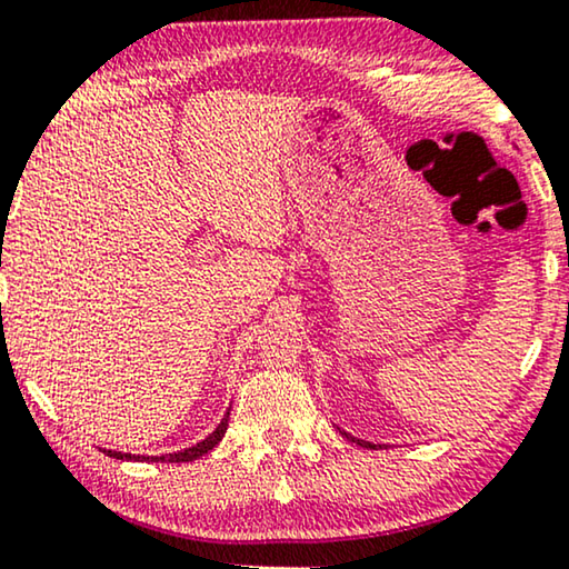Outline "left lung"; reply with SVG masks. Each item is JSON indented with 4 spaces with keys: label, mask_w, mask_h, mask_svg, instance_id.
Listing matches in <instances>:
<instances>
[{
    "label": "left lung",
    "mask_w": 569,
    "mask_h": 569,
    "mask_svg": "<svg viewBox=\"0 0 569 569\" xmlns=\"http://www.w3.org/2000/svg\"><path fill=\"white\" fill-rule=\"evenodd\" d=\"M341 435H347V440H352V442H357V446H360V448H370V450H378V448H383V446H380V442L360 440V438H355V435H349V432H345V430H341Z\"/></svg>",
    "instance_id": "1"
}]
</instances>
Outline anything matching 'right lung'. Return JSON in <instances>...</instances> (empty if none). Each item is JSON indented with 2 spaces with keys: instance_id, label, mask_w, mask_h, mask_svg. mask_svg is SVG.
<instances>
[{
  "instance_id": "obj_1",
  "label": "right lung",
  "mask_w": 569,
  "mask_h": 569,
  "mask_svg": "<svg viewBox=\"0 0 569 569\" xmlns=\"http://www.w3.org/2000/svg\"><path fill=\"white\" fill-rule=\"evenodd\" d=\"M228 419H230V409L224 411V417L220 419V425L214 427L212 432L207 435L204 440L193 442V446L176 450V453H162V456H137V453H121V450H103L111 458H119V461H150V463H183V461H197L204 453H209L217 442L224 438V430H228Z\"/></svg>"
}]
</instances>
